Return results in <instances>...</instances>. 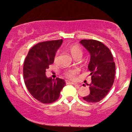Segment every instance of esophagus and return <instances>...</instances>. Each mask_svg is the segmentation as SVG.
I'll list each match as a JSON object with an SVG mask.
<instances>
[{"mask_svg": "<svg viewBox=\"0 0 132 132\" xmlns=\"http://www.w3.org/2000/svg\"><path fill=\"white\" fill-rule=\"evenodd\" d=\"M66 84H72V85H75V86H77V87H78V88H79V86H80V85H79V84H76V83H75V82H72L66 81Z\"/></svg>", "mask_w": 132, "mask_h": 132, "instance_id": "obj_1", "label": "esophagus"}]
</instances>
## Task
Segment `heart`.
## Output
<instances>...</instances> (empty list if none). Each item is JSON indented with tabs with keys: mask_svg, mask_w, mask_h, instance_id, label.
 <instances>
[{
	"mask_svg": "<svg viewBox=\"0 0 132 132\" xmlns=\"http://www.w3.org/2000/svg\"><path fill=\"white\" fill-rule=\"evenodd\" d=\"M69 50L70 51L71 54L75 58L78 56H82V50L79 46L77 45H73L71 46L69 48ZM59 56V51L56 53L55 56H54V61H57ZM78 71L77 69H69V70L66 71L64 72V76L67 79L70 80H75L76 77V75L78 74Z\"/></svg>",
	"mask_w": 132,
	"mask_h": 132,
	"instance_id": "heart-1",
	"label": "heart"
}]
</instances>
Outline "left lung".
<instances>
[{
	"label": "left lung",
	"mask_w": 132,
	"mask_h": 132,
	"mask_svg": "<svg viewBox=\"0 0 132 132\" xmlns=\"http://www.w3.org/2000/svg\"><path fill=\"white\" fill-rule=\"evenodd\" d=\"M80 43L90 54L88 65L92 80L89 84L90 94L83 99L87 102H98L107 95L113 85L116 64L111 51L102 42L82 40Z\"/></svg>",
	"instance_id": "obj_1"
}]
</instances>
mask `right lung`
I'll list each match as a JSON object with an SVG mask.
<instances>
[{
    "mask_svg": "<svg viewBox=\"0 0 132 132\" xmlns=\"http://www.w3.org/2000/svg\"><path fill=\"white\" fill-rule=\"evenodd\" d=\"M62 43L61 39L38 43L30 50L24 61L25 86L30 94L43 104L57 101L66 84L64 79H52L46 76L47 69L53 63L56 52Z\"/></svg>",
    "mask_w": 132,
    "mask_h": 132,
    "instance_id": "right-lung-1",
    "label": "right lung"
}]
</instances>
